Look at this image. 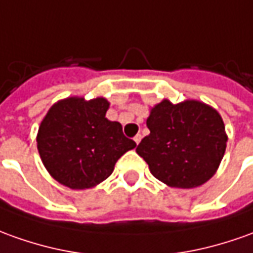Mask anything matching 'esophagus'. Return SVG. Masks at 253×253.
<instances>
[{"label": "esophagus", "instance_id": "obj_1", "mask_svg": "<svg viewBox=\"0 0 253 253\" xmlns=\"http://www.w3.org/2000/svg\"><path fill=\"white\" fill-rule=\"evenodd\" d=\"M133 140H135V143L139 144L140 143V140H142V135H136V136L133 137Z\"/></svg>", "mask_w": 253, "mask_h": 253}]
</instances>
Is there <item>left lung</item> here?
I'll return each mask as SVG.
<instances>
[{
    "label": "left lung",
    "instance_id": "obj_1",
    "mask_svg": "<svg viewBox=\"0 0 253 253\" xmlns=\"http://www.w3.org/2000/svg\"><path fill=\"white\" fill-rule=\"evenodd\" d=\"M146 124L150 135L136 153L158 180L175 189H193L216 173L227 133L212 106L194 99L176 104L164 99L150 109Z\"/></svg>",
    "mask_w": 253,
    "mask_h": 253
}]
</instances>
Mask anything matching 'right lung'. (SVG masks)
Wrapping results in <instances>:
<instances>
[{"label":"right lung","mask_w":253,"mask_h":253,"mask_svg":"<svg viewBox=\"0 0 253 253\" xmlns=\"http://www.w3.org/2000/svg\"><path fill=\"white\" fill-rule=\"evenodd\" d=\"M106 97L70 96L50 106L40 124L37 149L56 182L73 190L92 189L113 173L118 158L136 143L106 118Z\"/></svg>","instance_id":"add662e5"}]
</instances>
